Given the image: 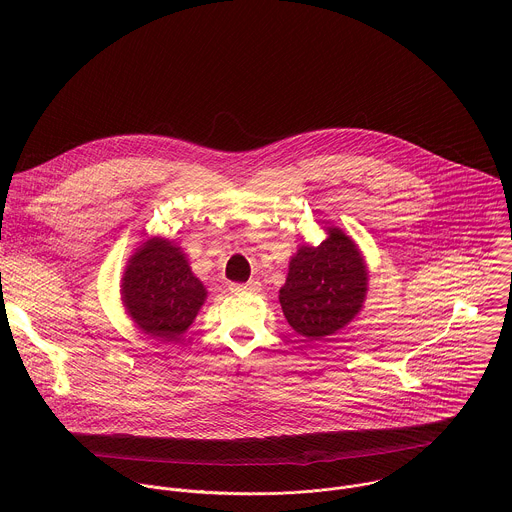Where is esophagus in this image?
<instances>
[{"mask_svg": "<svg viewBox=\"0 0 512 512\" xmlns=\"http://www.w3.org/2000/svg\"><path fill=\"white\" fill-rule=\"evenodd\" d=\"M229 289L233 294H253V291H259V281L249 279L247 283H231Z\"/></svg>", "mask_w": 512, "mask_h": 512, "instance_id": "obj_1", "label": "esophagus"}]
</instances>
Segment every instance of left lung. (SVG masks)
<instances>
[{
  "label": "left lung",
  "instance_id": "8db88e82",
  "mask_svg": "<svg viewBox=\"0 0 512 512\" xmlns=\"http://www.w3.org/2000/svg\"><path fill=\"white\" fill-rule=\"evenodd\" d=\"M367 296V269L356 245L340 229L330 227L318 247H302L289 261L285 285L279 289L281 310L298 334L322 340L344 328Z\"/></svg>",
  "mask_w": 512,
  "mask_h": 512
}]
</instances>
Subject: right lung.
Instances as JSON below:
<instances>
[{"label": "right lung", "mask_w": 512, "mask_h": 512, "mask_svg": "<svg viewBox=\"0 0 512 512\" xmlns=\"http://www.w3.org/2000/svg\"><path fill=\"white\" fill-rule=\"evenodd\" d=\"M123 304L133 322L158 340H178L196 318L206 289L188 267L180 247L152 239L129 261Z\"/></svg>", "instance_id": "right-lung-1"}]
</instances>
